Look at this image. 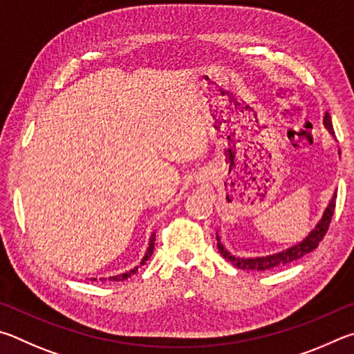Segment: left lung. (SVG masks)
Masks as SVG:
<instances>
[{
  "mask_svg": "<svg viewBox=\"0 0 354 354\" xmlns=\"http://www.w3.org/2000/svg\"><path fill=\"white\" fill-rule=\"evenodd\" d=\"M324 122H325V127L330 130V133L334 135L331 118L328 113L324 118ZM336 197H337V194L334 193L330 205H328V208L325 209V213H324V216H322L320 222L317 225H315L314 230L308 234L306 239H303L300 244H297L294 247H290V249H288V250L275 253V255H269V257L236 258V257L230 255V252H228L225 247L221 244L219 236H216V239H218V249L221 252V255L224 257L225 259H228V261H230L234 266V268L244 269V270H269V269L278 268V266L289 264V263L295 261V259L308 255V253H311L313 250L317 249L320 241L325 238V234L328 232V227H330V224H331L334 208H336Z\"/></svg>",
  "mask_w": 354,
  "mask_h": 354,
  "instance_id": "left-lung-1",
  "label": "left lung"
}]
</instances>
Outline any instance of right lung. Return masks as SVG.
Instances as JSON below:
<instances>
[{"mask_svg":"<svg viewBox=\"0 0 354 354\" xmlns=\"http://www.w3.org/2000/svg\"><path fill=\"white\" fill-rule=\"evenodd\" d=\"M153 243H155V238H153V234H152V238H151V243H149V247H147V252H146V255H145V258H142V261H141V266L142 264H146V261L149 258L152 257V253H153ZM138 270V268H135V269H132L130 272H127V274H121V275H116V277H110L109 280L110 281H124V280H127V278L130 277V275H133L135 272ZM96 280V278H95ZM104 281H107V278H105Z\"/></svg>","mask_w":354,"mask_h":354,"instance_id":"add662e5","label":"right lung"}]
</instances>
